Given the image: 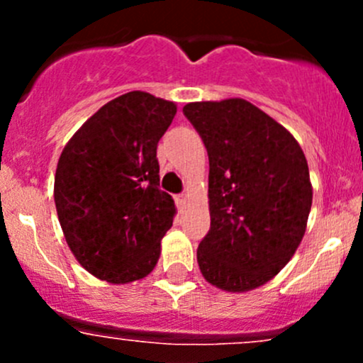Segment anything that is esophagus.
Returning a JSON list of instances; mask_svg holds the SVG:
<instances>
[{"label": "esophagus", "mask_w": 363, "mask_h": 363, "mask_svg": "<svg viewBox=\"0 0 363 363\" xmlns=\"http://www.w3.org/2000/svg\"><path fill=\"white\" fill-rule=\"evenodd\" d=\"M175 203H177V207H184V205H186V195L175 196Z\"/></svg>", "instance_id": "1"}]
</instances>
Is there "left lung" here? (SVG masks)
<instances>
[{
	"mask_svg": "<svg viewBox=\"0 0 363 363\" xmlns=\"http://www.w3.org/2000/svg\"><path fill=\"white\" fill-rule=\"evenodd\" d=\"M208 155L211 230L196 251L212 286L255 290L281 272L306 233L309 167L294 135L242 100L182 108Z\"/></svg>",
	"mask_w": 363,
	"mask_h": 363,
	"instance_id": "1",
	"label": "left lung"
}]
</instances>
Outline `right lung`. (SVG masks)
Returning <instances> with one entry per match:
<instances>
[{
  "mask_svg": "<svg viewBox=\"0 0 363 363\" xmlns=\"http://www.w3.org/2000/svg\"><path fill=\"white\" fill-rule=\"evenodd\" d=\"M177 107L144 91L117 96L61 152L54 202L77 262L112 284L138 281L160 259L175 203L160 189V138Z\"/></svg>",
  "mask_w": 363,
  "mask_h": 363,
  "instance_id": "right-lung-1",
  "label": "right lung"
}]
</instances>
